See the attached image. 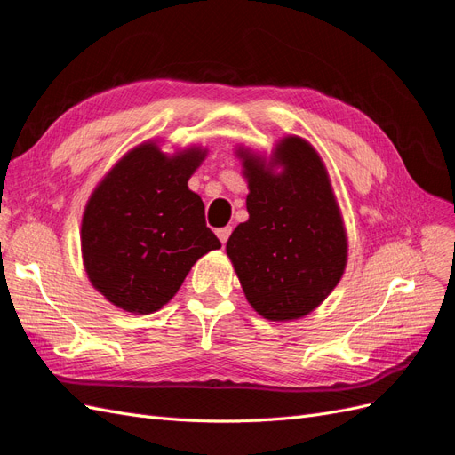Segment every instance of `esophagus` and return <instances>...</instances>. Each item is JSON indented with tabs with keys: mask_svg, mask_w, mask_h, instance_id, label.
Wrapping results in <instances>:
<instances>
[{
	"mask_svg": "<svg viewBox=\"0 0 455 455\" xmlns=\"http://www.w3.org/2000/svg\"><path fill=\"white\" fill-rule=\"evenodd\" d=\"M216 235H218L220 243L226 244L228 239H229V235H231V228H220V229H216Z\"/></svg>",
	"mask_w": 455,
	"mask_h": 455,
	"instance_id": "34e87169",
	"label": "esophagus"
}]
</instances>
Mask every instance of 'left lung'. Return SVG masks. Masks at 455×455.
Segmentation results:
<instances>
[{"label":"left lung","instance_id":"obj_1","mask_svg":"<svg viewBox=\"0 0 455 455\" xmlns=\"http://www.w3.org/2000/svg\"><path fill=\"white\" fill-rule=\"evenodd\" d=\"M249 220L226 252L252 309L296 321L319 307L347 266V231L324 161L306 139L283 136L269 157L237 146Z\"/></svg>","mask_w":455,"mask_h":455}]
</instances>
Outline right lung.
I'll use <instances>...</instances> for the list:
<instances>
[{"instance_id":"add662e5","label":"right lung","mask_w":455,"mask_h":455,"mask_svg":"<svg viewBox=\"0 0 455 455\" xmlns=\"http://www.w3.org/2000/svg\"><path fill=\"white\" fill-rule=\"evenodd\" d=\"M209 149L172 154L159 139L129 149L96 184L81 218V258L91 284L134 315L159 311L220 241L188 180Z\"/></svg>"}]
</instances>
